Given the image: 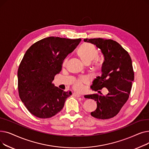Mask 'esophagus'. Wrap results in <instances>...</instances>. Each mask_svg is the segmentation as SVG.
<instances>
[{"mask_svg":"<svg viewBox=\"0 0 149 149\" xmlns=\"http://www.w3.org/2000/svg\"><path fill=\"white\" fill-rule=\"evenodd\" d=\"M72 95H73V96L76 97H81L80 94H79V93H75V92L73 93Z\"/></svg>","mask_w":149,"mask_h":149,"instance_id":"1","label":"esophagus"}]
</instances>
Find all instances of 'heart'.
I'll list each match as a JSON object with an SVG mask.
<instances>
[{
	"mask_svg": "<svg viewBox=\"0 0 149 149\" xmlns=\"http://www.w3.org/2000/svg\"><path fill=\"white\" fill-rule=\"evenodd\" d=\"M77 56L85 65H89L93 60L98 57V51L95 46L89 43H85L82 44L77 51ZM67 60L65 59L63 61V65H65ZM101 69V65L98 61L95 62L93 65L92 70L93 72L98 73ZM86 81L85 79L77 80L74 84V89L77 91H80L83 89V83Z\"/></svg>",
	"mask_w": 149,
	"mask_h": 149,
	"instance_id": "b5f03b06",
	"label": "heart"
}]
</instances>
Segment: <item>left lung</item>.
I'll list each match as a JSON object with an SVG mask.
<instances>
[{
	"mask_svg": "<svg viewBox=\"0 0 149 149\" xmlns=\"http://www.w3.org/2000/svg\"><path fill=\"white\" fill-rule=\"evenodd\" d=\"M84 42L96 45L104 56L101 77L93 81L91 88L95 91L106 88V95L94 93L84 97L97 101V107L91 115L98 119L113 118L127 101L134 80L132 59L129 53L116 41L111 39L84 38ZM99 92V91H98Z\"/></svg>",
	"mask_w": 149,
	"mask_h": 149,
	"instance_id": "left-lung-1",
	"label": "left lung"
}]
</instances>
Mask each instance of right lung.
I'll return each instance as SVG.
<instances>
[{
    "instance_id": "1",
    "label": "right lung",
    "mask_w": 149,
    "mask_h": 149,
    "mask_svg": "<svg viewBox=\"0 0 149 149\" xmlns=\"http://www.w3.org/2000/svg\"><path fill=\"white\" fill-rule=\"evenodd\" d=\"M81 40L49 37L36 42L26 51L18 69V91L31 114L48 118L63 107L72 93L55 86L52 81L61 71L65 58Z\"/></svg>"
}]
</instances>
